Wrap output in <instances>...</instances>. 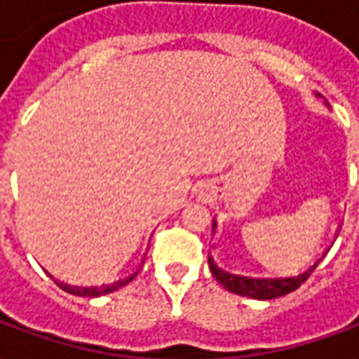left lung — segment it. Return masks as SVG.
<instances>
[{
	"label": "left lung",
	"mask_w": 359,
	"mask_h": 359,
	"mask_svg": "<svg viewBox=\"0 0 359 359\" xmlns=\"http://www.w3.org/2000/svg\"><path fill=\"white\" fill-rule=\"evenodd\" d=\"M213 223V229H215ZM210 262V269L213 273V277L217 278L221 285L225 286L229 292L238 294V296H248L254 300H273L278 296L294 292L296 288H300L302 283H306L308 277L316 271L321 259H317L316 264L311 265L309 269H306L296 277H280V278H254V277H242V275H234V273H226V271L219 269L217 265L213 264V257L208 259Z\"/></svg>",
	"instance_id": "8db88e82"
}]
</instances>
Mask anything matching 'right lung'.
Returning a JSON list of instances; mask_svg holds the SVG:
<instances>
[{"mask_svg": "<svg viewBox=\"0 0 359 359\" xmlns=\"http://www.w3.org/2000/svg\"><path fill=\"white\" fill-rule=\"evenodd\" d=\"M136 275H138V271L133 273V275H128V277L118 278V280H113V283H107V285H100V286H71V285H67V283H59V280H55V283H57V286H61V288L69 294H74V296H86V298H95V296H103V294L115 292V290H118L121 286L128 285Z\"/></svg>", "mask_w": 359, "mask_h": 359, "instance_id": "obj_1", "label": "right lung"}]
</instances>
